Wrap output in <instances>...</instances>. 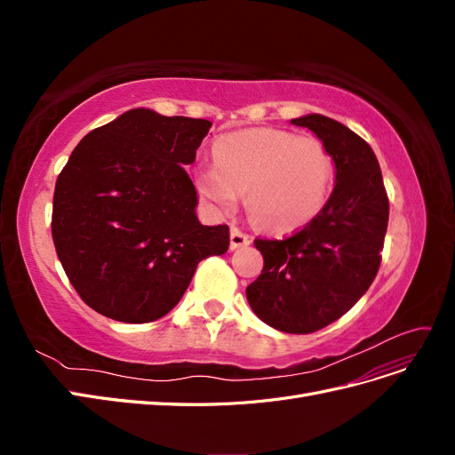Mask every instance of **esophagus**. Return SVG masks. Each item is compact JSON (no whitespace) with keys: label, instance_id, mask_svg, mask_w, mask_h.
<instances>
[{"label":"esophagus","instance_id":"34e87169","mask_svg":"<svg viewBox=\"0 0 455 455\" xmlns=\"http://www.w3.org/2000/svg\"><path fill=\"white\" fill-rule=\"evenodd\" d=\"M246 244H251V237L246 235L244 231H241L239 228L231 226V231H229V246H231V251L241 249V246H246Z\"/></svg>","mask_w":455,"mask_h":455}]
</instances>
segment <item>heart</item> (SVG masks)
Returning a JSON list of instances; mask_svg holds the SVG:
<instances>
[{
	"instance_id": "heart-1",
	"label": "heart",
	"mask_w": 455,
	"mask_h": 455,
	"mask_svg": "<svg viewBox=\"0 0 455 455\" xmlns=\"http://www.w3.org/2000/svg\"><path fill=\"white\" fill-rule=\"evenodd\" d=\"M214 167L196 176L197 196L220 212L239 196L252 222L271 233L306 228L323 212L336 174L326 144L284 129H249L218 140Z\"/></svg>"
}]
</instances>
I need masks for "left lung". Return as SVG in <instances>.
<instances>
[{
	"mask_svg": "<svg viewBox=\"0 0 455 455\" xmlns=\"http://www.w3.org/2000/svg\"><path fill=\"white\" fill-rule=\"evenodd\" d=\"M326 144L336 186L323 212L284 239H256L264 256L246 299L266 324L311 334L346 315L376 279L389 199L371 148L341 123L311 114L291 121Z\"/></svg>",
	"mask_w": 455,
	"mask_h": 455,
	"instance_id": "obj_1",
	"label": "left lung"
}]
</instances>
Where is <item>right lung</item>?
Masks as SVG:
<instances>
[{
	"instance_id": "obj_1",
	"label": "right lung",
	"mask_w": 455,
	"mask_h": 455,
	"mask_svg": "<svg viewBox=\"0 0 455 455\" xmlns=\"http://www.w3.org/2000/svg\"><path fill=\"white\" fill-rule=\"evenodd\" d=\"M211 125L136 108L72 151L54 186L51 231L68 279L96 313L157 321L201 259L228 252L229 228L201 226L184 171Z\"/></svg>"
}]
</instances>
